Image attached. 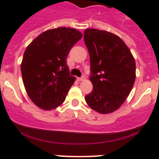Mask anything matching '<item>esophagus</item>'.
Masks as SVG:
<instances>
[{"instance_id": "esophagus-1", "label": "esophagus", "mask_w": 159, "mask_h": 159, "mask_svg": "<svg viewBox=\"0 0 159 159\" xmlns=\"http://www.w3.org/2000/svg\"><path fill=\"white\" fill-rule=\"evenodd\" d=\"M85 80V76H82L80 77V78H78L79 81H83V80Z\"/></svg>"}]
</instances>
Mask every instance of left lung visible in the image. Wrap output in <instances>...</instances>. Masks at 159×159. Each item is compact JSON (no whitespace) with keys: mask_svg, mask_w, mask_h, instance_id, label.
Here are the masks:
<instances>
[{"mask_svg":"<svg viewBox=\"0 0 159 159\" xmlns=\"http://www.w3.org/2000/svg\"><path fill=\"white\" fill-rule=\"evenodd\" d=\"M85 45L90 57L93 91L85 96L89 107L110 114L126 101L136 80V62L121 38L102 30L86 29Z\"/></svg>","mask_w":159,"mask_h":159,"instance_id":"left-lung-1","label":"left lung"}]
</instances>
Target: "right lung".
I'll return each mask as SVG.
<instances>
[{
  "label": "right lung",
  "instance_id": "1",
  "mask_svg": "<svg viewBox=\"0 0 159 159\" xmlns=\"http://www.w3.org/2000/svg\"><path fill=\"white\" fill-rule=\"evenodd\" d=\"M82 36L74 28L57 27L44 31L26 48L21 63L23 84L40 109L50 111L65 101L75 80L70 75L66 57Z\"/></svg>",
  "mask_w": 159,
  "mask_h": 159
}]
</instances>
